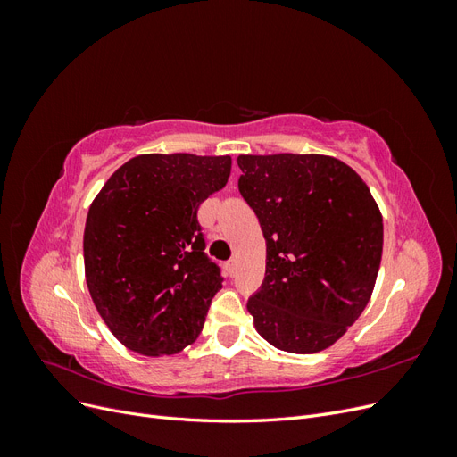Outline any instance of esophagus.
Instances as JSON below:
<instances>
[{"label":"esophagus","instance_id":"1","mask_svg":"<svg viewBox=\"0 0 457 457\" xmlns=\"http://www.w3.org/2000/svg\"><path fill=\"white\" fill-rule=\"evenodd\" d=\"M225 269H227V272H228L230 276H232L234 272H237V259H230V261H227Z\"/></svg>","mask_w":457,"mask_h":457}]
</instances>
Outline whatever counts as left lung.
<instances>
[{
    "mask_svg": "<svg viewBox=\"0 0 457 457\" xmlns=\"http://www.w3.org/2000/svg\"><path fill=\"white\" fill-rule=\"evenodd\" d=\"M238 188L267 242V270L247 301L255 329L276 349L331 347L371 297L383 219L368 185L322 154L238 156Z\"/></svg>",
    "mask_w": 457,
    "mask_h": 457,
    "instance_id": "obj_1",
    "label": "left lung"
}]
</instances>
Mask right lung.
Wrapping results in <instances>:
<instances>
[{"label":"right lung","mask_w":457,"mask_h":457,"mask_svg":"<svg viewBox=\"0 0 457 457\" xmlns=\"http://www.w3.org/2000/svg\"><path fill=\"white\" fill-rule=\"evenodd\" d=\"M230 156L141 154L112 173L84 232L86 282L114 337L145 356L195 343L220 270L204 253L198 207L230 177Z\"/></svg>","instance_id":"add662e5"}]
</instances>
